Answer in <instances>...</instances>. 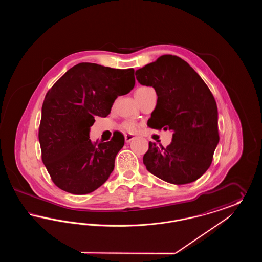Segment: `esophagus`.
<instances>
[{
    "mask_svg": "<svg viewBox=\"0 0 262 262\" xmlns=\"http://www.w3.org/2000/svg\"><path fill=\"white\" fill-rule=\"evenodd\" d=\"M135 138V137L133 136V135H125V140L126 143H128V142H130L133 139Z\"/></svg>",
    "mask_w": 262,
    "mask_h": 262,
    "instance_id": "obj_1",
    "label": "esophagus"
}]
</instances>
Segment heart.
<instances>
[{
  "mask_svg": "<svg viewBox=\"0 0 262 262\" xmlns=\"http://www.w3.org/2000/svg\"><path fill=\"white\" fill-rule=\"evenodd\" d=\"M149 88H148V86H141V88H137V90H136L135 95L139 94V93H141V92H143V91H145V90H147V89H149ZM124 127H125L126 130L133 133V132H135V130L137 129V125L135 122L128 121V122H125V124H124Z\"/></svg>",
  "mask_w": 262,
  "mask_h": 262,
  "instance_id": "obj_1",
  "label": "heart"
}]
</instances>
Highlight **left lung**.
Here are the masks:
<instances>
[{
	"instance_id": "left-lung-1",
	"label": "left lung",
	"mask_w": 262,
	"mask_h": 262,
	"mask_svg": "<svg viewBox=\"0 0 262 262\" xmlns=\"http://www.w3.org/2000/svg\"><path fill=\"white\" fill-rule=\"evenodd\" d=\"M136 76L141 85L154 88L158 97L147 125L173 133L166 148L149 141L143 164L170 184L196 181L210 167L219 142L218 110L211 91L186 61L172 55L137 70Z\"/></svg>"
}]
</instances>
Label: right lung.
I'll list each match as a JSON object with an SVG mask.
<instances>
[{
  "label": "right lung",
  "instance_id": "1",
  "mask_svg": "<svg viewBox=\"0 0 262 262\" xmlns=\"http://www.w3.org/2000/svg\"><path fill=\"white\" fill-rule=\"evenodd\" d=\"M134 69L80 62L47 92L38 137L42 161L57 187L86 194L108 180L125 137L117 132L110 141L92 142L90 126L96 116L105 118L110 114L118 96L134 88Z\"/></svg>",
  "mask_w": 262,
  "mask_h": 262
}]
</instances>
